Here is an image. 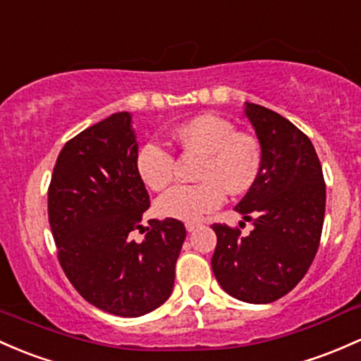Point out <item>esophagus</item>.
Wrapping results in <instances>:
<instances>
[{
    "instance_id": "34e87169",
    "label": "esophagus",
    "mask_w": 361,
    "mask_h": 361,
    "mask_svg": "<svg viewBox=\"0 0 361 361\" xmlns=\"http://www.w3.org/2000/svg\"><path fill=\"white\" fill-rule=\"evenodd\" d=\"M197 227H200V224H196V222H188V224H185V231H188V232L196 231Z\"/></svg>"
}]
</instances>
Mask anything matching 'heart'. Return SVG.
I'll return each instance as SVG.
<instances>
[{
	"instance_id": "b5f03b06",
	"label": "heart",
	"mask_w": 361,
	"mask_h": 361,
	"mask_svg": "<svg viewBox=\"0 0 361 361\" xmlns=\"http://www.w3.org/2000/svg\"><path fill=\"white\" fill-rule=\"evenodd\" d=\"M173 139L184 151L201 154L197 184H179L161 195L157 212L170 219L195 222L220 207L228 195L250 191L262 170V148L253 134L235 130L231 120L203 114L173 129ZM141 180L161 191L176 176L172 151L157 141L141 146L135 157Z\"/></svg>"
}]
</instances>
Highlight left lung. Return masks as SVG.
<instances>
[{
  "label": "left lung",
  "mask_w": 361,
  "mask_h": 361,
  "mask_svg": "<svg viewBox=\"0 0 361 361\" xmlns=\"http://www.w3.org/2000/svg\"><path fill=\"white\" fill-rule=\"evenodd\" d=\"M244 111L259 141L262 170L235 210L255 228L241 235L238 227L213 224L212 269L231 296L265 305L296 288L315 258L325 182L308 135L259 104L246 103Z\"/></svg>",
  "instance_id": "left-lung-1"
}]
</instances>
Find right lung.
Listing matches in <instances>:
<instances>
[{
	"mask_svg": "<svg viewBox=\"0 0 361 361\" xmlns=\"http://www.w3.org/2000/svg\"><path fill=\"white\" fill-rule=\"evenodd\" d=\"M137 141L127 111L87 127L65 142L48 188V216L58 262L77 293L103 312L141 317L172 294L185 227L149 220V195L135 169Z\"/></svg>",
	"mask_w": 361,
	"mask_h": 361,
	"instance_id": "obj_1",
	"label": "right lung"
}]
</instances>
